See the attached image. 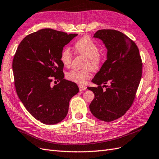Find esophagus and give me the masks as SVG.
<instances>
[{"mask_svg":"<svg viewBox=\"0 0 159 159\" xmlns=\"http://www.w3.org/2000/svg\"><path fill=\"white\" fill-rule=\"evenodd\" d=\"M79 90L80 91H84L86 90V86H84V85H79Z\"/></svg>","mask_w":159,"mask_h":159,"instance_id":"1","label":"esophagus"}]
</instances>
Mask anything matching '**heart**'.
<instances>
[{
  "mask_svg": "<svg viewBox=\"0 0 159 159\" xmlns=\"http://www.w3.org/2000/svg\"><path fill=\"white\" fill-rule=\"evenodd\" d=\"M75 50L77 54L86 56L85 66H89L92 70H97L101 67L103 62V56L99 52V46L89 36H84L79 39L75 43ZM73 54L70 48L65 47L60 53V61L64 66H70ZM91 68H85L82 70L73 69L66 73V79L79 84H84L90 78Z\"/></svg>",
  "mask_w": 159,
  "mask_h": 159,
  "instance_id": "heart-1",
  "label": "heart"
}]
</instances>
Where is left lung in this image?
Segmentation results:
<instances>
[{
	"instance_id": "8db88e82",
	"label": "left lung",
	"mask_w": 159,
	"mask_h": 159,
	"mask_svg": "<svg viewBox=\"0 0 159 159\" xmlns=\"http://www.w3.org/2000/svg\"><path fill=\"white\" fill-rule=\"evenodd\" d=\"M93 37L103 41L107 59L92 80L98 87L87 88L95 94L89 108L97 119L111 121L132 106L142 77V60L135 42L119 31L101 30Z\"/></svg>"
}]
</instances>
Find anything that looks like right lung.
<instances>
[{
    "instance_id": "right-lung-1",
    "label": "right lung",
    "mask_w": 159,
    "mask_h": 159,
    "mask_svg": "<svg viewBox=\"0 0 159 159\" xmlns=\"http://www.w3.org/2000/svg\"><path fill=\"white\" fill-rule=\"evenodd\" d=\"M76 35L42 29L27 35L15 52L13 71L16 91L27 110L43 124L63 120L69 101L79 91L76 83L64 79L60 58L65 45ZM55 80L60 82L52 87L51 83Z\"/></svg>"
}]
</instances>
